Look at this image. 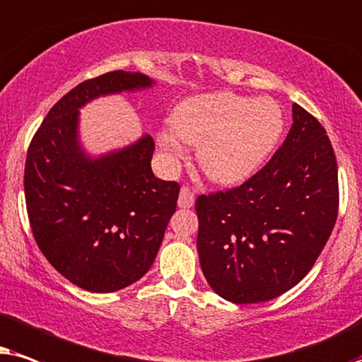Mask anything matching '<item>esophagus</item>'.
I'll return each instance as SVG.
<instances>
[{
    "label": "esophagus",
    "mask_w": 362,
    "mask_h": 362,
    "mask_svg": "<svg viewBox=\"0 0 362 362\" xmlns=\"http://www.w3.org/2000/svg\"><path fill=\"white\" fill-rule=\"evenodd\" d=\"M195 202V192L189 189V187H182L180 195H178V206L180 209H190Z\"/></svg>",
    "instance_id": "esophagus-1"
}]
</instances>
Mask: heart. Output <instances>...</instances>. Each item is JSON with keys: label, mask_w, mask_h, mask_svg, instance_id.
<instances>
[{"label": "heart", "mask_w": 362, "mask_h": 362, "mask_svg": "<svg viewBox=\"0 0 362 362\" xmlns=\"http://www.w3.org/2000/svg\"><path fill=\"white\" fill-rule=\"evenodd\" d=\"M170 127L158 142L170 156L184 152L182 141L200 146L204 172L218 184H235L248 178L281 141L285 115L268 98L218 90L182 100L170 115Z\"/></svg>", "instance_id": "obj_1"}]
</instances>
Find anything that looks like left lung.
<instances>
[{"mask_svg":"<svg viewBox=\"0 0 362 362\" xmlns=\"http://www.w3.org/2000/svg\"><path fill=\"white\" fill-rule=\"evenodd\" d=\"M338 163L325 127L293 104V125L267 165L242 185L200 195V267L216 295L237 305L296 286L338 218Z\"/></svg>","mask_w":362,"mask_h":362,"instance_id":"left-lung-1","label":"left lung"}]
</instances>
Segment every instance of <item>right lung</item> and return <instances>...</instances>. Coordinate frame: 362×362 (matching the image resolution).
<instances>
[{"label": "right lung", "instance_id": "obj_1", "mask_svg": "<svg viewBox=\"0 0 362 362\" xmlns=\"http://www.w3.org/2000/svg\"><path fill=\"white\" fill-rule=\"evenodd\" d=\"M151 77L112 71L88 79L52 105L30 144L24 195L47 262L72 285L112 293L152 267L180 185L153 175V141L90 158L79 146V107L99 95L146 89Z\"/></svg>", "mask_w": 362, "mask_h": 362}]
</instances>
